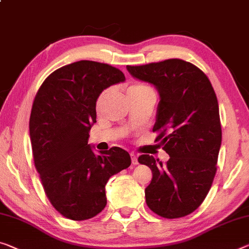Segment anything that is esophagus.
<instances>
[{
  "instance_id": "34e87169",
  "label": "esophagus",
  "mask_w": 249,
  "mask_h": 249,
  "mask_svg": "<svg viewBox=\"0 0 249 249\" xmlns=\"http://www.w3.org/2000/svg\"><path fill=\"white\" fill-rule=\"evenodd\" d=\"M130 156H131V162H132V164H137L138 163L137 155L133 154V152H131V154H130Z\"/></svg>"
}]
</instances>
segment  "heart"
<instances>
[{"mask_svg":"<svg viewBox=\"0 0 249 249\" xmlns=\"http://www.w3.org/2000/svg\"><path fill=\"white\" fill-rule=\"evenodd\" d=\"M149 91H152L151 88L147 85H144V83H142V82L130 83L127 88L128 97H131V95H136V94H142V93L149 92ZM109 93H110V90L106 89L102 91L100 95H99V98L97 100V110H100L102 108L103 103H105L106 99L109 95Z\"/></svg>","mask_w":249,"mask_h":249,"instance_id":"obj_1","label":"heart"}]
</instances>
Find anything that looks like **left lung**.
<instances>
[{"label":"left lung","instance_id":"1","mask_svg":"<svg viewBox=\"0 0 249 249\" xmlns=\"http://www.w3.org/2000/svg\"><path fill=\"white\" fill-rule=\"evenodd\" d=\"M135 78L156 86L160 94L152 131L170 156L166 163L141 155L151 169L144 189L148 207L163 218H180L205 200L217 171L221 144L219 108L208 76L195 64L168 59L127 66Z\"/></svg>","mask_w":249,"mask_h":249}]
</instances>
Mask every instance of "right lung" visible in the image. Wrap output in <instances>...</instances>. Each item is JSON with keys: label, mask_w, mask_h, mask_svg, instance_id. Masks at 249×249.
I'll use <instances>...</instances> for the list:
<instances>
[{"label": "right lung", "mask_w": 249, "mask_h": 249, "mask_svg": "<svg viewBox=\"0 0 249 249\" xmlns=\"http://www.w3.org/2000/svg\"><path fill=\"white\" fill-rule=\"evenodd\" d=\"M124 80L110 64L81 60L53 71L34 98L29 122L34 166L48 199L68 219L101 213L109 178L131 164L124 149L95 155L88 144L98 97Z\"/></svg>", "instance_id": "obj_1"}]
</instances>
